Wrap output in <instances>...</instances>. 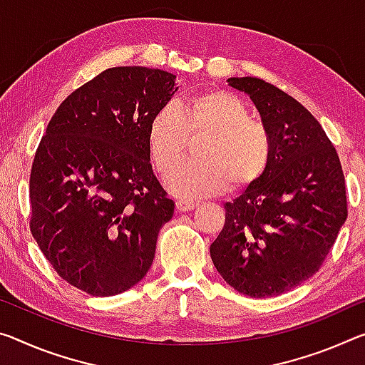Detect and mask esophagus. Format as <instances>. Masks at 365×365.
<instances>
[{"label":"esophagus","instance_id":"34e87169","mask_svg":"<svg viewBox=\"0 0 365 365\" xmlns=\"http://www.w3.org/2000/svg\"><path fill=\"white\" fill-rule=\"evenodd\" d=\"M175 206H177V210L182 211V212H183V211H190V210H193V207L196 206V201L180 198V200L175 201Z\"/></svg>","mask_w":365,"mask_h":365}]
</instances>
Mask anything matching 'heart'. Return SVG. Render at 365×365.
<instances>
[{
    "instance_id": "heart-1",
    "label": "heart",
    "mask_w": 365,
    "mask_h": 365,
    "mask_svg": "<svg viewBox=\"0 0 365 365\" xmlns=\"http://www.w3.org/2000/svg\"><path fill=\"white\" fill-rule=\"evenodd\" d=\"M198 159L185 162L167 178V188L182 196H207L227 187L257 183L273 159V140L250 110L227 91L198 92L177 108L154 113L148 128L153 164L165 175L182 160L188 136H201Z\"/></svg>"
}]
</instances>
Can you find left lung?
<instances>
[{
  "label": "left lung",
  "mask_w": 365,
  "mask_h": 365,
  "mask_svg": "<svg viewBox=\"0 0 365 365\" xmlns=\"http://www.w3.org/2000/svg\"><path fill=\"white\" fill-rule=\"evenodd\" d=\"M247 92L273 140L264 175L232 203L210 247L224 281L250 297H274L322 268L348 217L343 167L322 125L286 92L230 78Z\"/></svg>",
  "instance_id": "8db88e82"
}]
</instances>
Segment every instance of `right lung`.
Masks as SVG:
<instances>
[{
	"label": "right lung",
	"mask_w": 365,
	"mask_h": 365,
	"mask_svg": "<svg viewBox=\"0 0 365 365\" xmlns=\"http://www.w3.org/2000/svg\"><path fill=\"white\" fill-rule=\"evenodd\" d=\"M175 91V76L162 69L108 68L63 101L38 144L31 232L56 274L91 296L140 282L172 219L148 128Z\"/></svg>",
	"instance_id": "right-lung-1"
}]
</instances>
